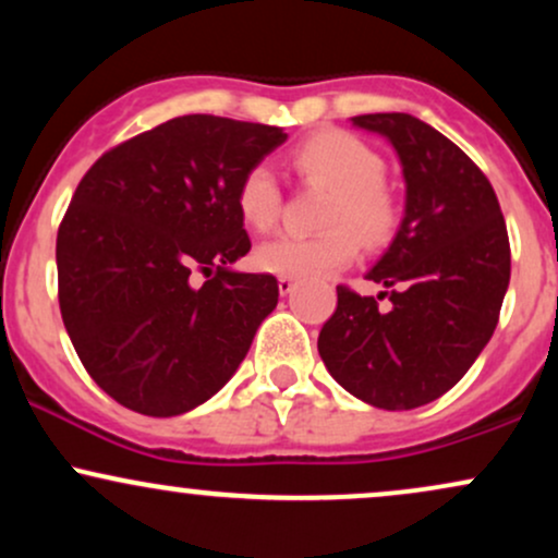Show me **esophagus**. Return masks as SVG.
Wrapping results in <instances>:
<instances>
[{
	"label": "esophagus",
	"mask_w": 558,
	"mask_h": 558,
	"mask_svg": "<svg viewBox=\"0 0 558 558\" xmlns=\"http://www.w3.org/2000/svg\"><path fill=\"white\" fill-rule=\"evenodd\" d=\"M293 288H296V283H293V278H278V291H280V296H288V293H291Z\"/></svg>",
	"instance_id": "1"
}]
</instances>
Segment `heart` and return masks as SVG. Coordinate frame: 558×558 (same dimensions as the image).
<instances>
[{"mask_svg":"<svg viewBox=\"0 0 558 558\" xmlns=\"http://www.w3.org/2000/svg\"><path fill=\"white\" fill-rule=\"evenodd\" d=\"M291 165L304 181L328 189L319 235H278L254 252V265L278 278H323L343 270L367 246L388 241L399 222V202L383 183L386 162L367 141L345 131H323L301 141ZM235 207L248 228L265 233L278 222L280 189L270 168L254 165L243 172Z\"/></svg>","mask_w":558,"mask_h":558,"instance_id":"b5f03b06","label":"heart"}]
</instances>
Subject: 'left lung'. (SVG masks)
I'll use <instances>...</instances> for the list:
<instances>
[{
	"instance_id": "8db88e82",
	"label": "left lung",
	"mask_w": 558,
	"mask_h": 558,
	"mask_svg": "<svg viewBox=\"0 0 558 558\" xmlns=\"http://www.w3.org/2000/svg\"><path fill=\"white\" fill-rule=\"evenodd\" d=\"M396 149L407 202L388 252L367 272L389 293L338 286L317 338L328 373L377 409H417L462 380L490 341L511 275L496 191L453 141L407 112L351 118Z\"/></svg>"
}]
</instances>
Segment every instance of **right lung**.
I'll use <instances>...</instances> for the list:
<instances>
[{
    "label": "right lung",
    "mask_w": 558,
    "mask_h": 558,
    "mask_svg": "<svg viewBox=\"0 0 558 558\" xmlns=\"http://www.w3.org/2000/svg\"><path fill=\"white\" fill-rule=\"evenodd\" d=\"M283 128L183 114L114 146L75 189L57 233L60 312L75 354L146 417L191 412L233 377L278 304L248 254L235 191ZM204 271V287L190 283Z\"/></svg>",
    "instance_id": "add662e5"
}]
</instances>
